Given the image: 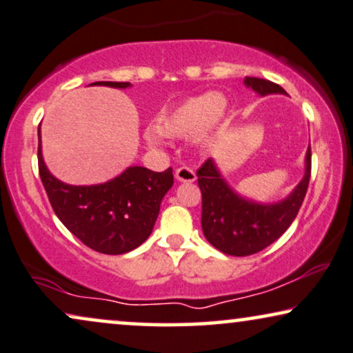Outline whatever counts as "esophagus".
Returning a JSON list of instances; mask_svg holds the SVG:
<instances>
[{
  "instance_id": "34e87169",
  "label": "esophagus",
  "mask_w": 353,
  "mask_h": 353,
  "mask_svg": "<svg viewBox=\"0 0 353 353\" xmlns=\"http://www.w3.org/2000/svg\"><path fill=\"white\" fill-rule=\"evenodd\" d=\"M176 179L179 182H194L197 179L195 176V171L189 166H181L176 169Z\"/></svg>"
}]
</instances>
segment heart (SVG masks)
<instances>
[{"label": "heart", "instance_id": "1", "mask_svg": "<svg viewBox=\"0 0 353 353\" xmlns=\"http://www.w3.org/2000/svg\"><path fill=\"white\" fill-rule=\"evenodd\" d=\"M226 112V101L215 92L192 96L159 115L156 127L146 130L150 145H159L163 135L185 138L197 133L200 143H207L220 127Z\"/></svg>", "mask_w": 353, "mask_h": 353}]
</instances>
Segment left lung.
Segmentation results:
<instances>
[{
  "label": "left lung",
  "instance_id": "1",
  "mask_svg": "<svg viewBox=\"0 0 353 353\" xmlns=\"http://www.w3.org/2000/svg\"><path fill=\"white\" fill-rule=\"evenodd\" d=\"M261 96L285 94L279 84L262 78L244 79ZM202 192V230L205 238L218 251L228 256H251L282 236L295 220L305 200L311 177V148L306 151V171L296 189L282 202L262 205L236 195L220 176L212 159L197 169Z\"/></svg>",
  "mask_w": 353,
  "mask_h": 353
}]
</instances>
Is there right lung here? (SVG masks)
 <instances>
[{
  "label": "right lung",
  "instance_id": "right-lung-1",
  "mask_svg": "<svg viewBox=\"0 0 353 353\" xmlns=\"http://www.w3.org/2000/svg\"><path fill=\"white\" fill-rule=\"evenodd\" d=\"M92 84L130 86V83L117 81ZM37 158L40 179L55 215L84 246L112 256L133 251L148 239L161 200L174 184L172 168L154 172L141 166H132L104 184L70 185L48 172L40 143Z\"/></svg>",
  "mask_w": 353,
  "mask_h": 353
}]
</instances>
